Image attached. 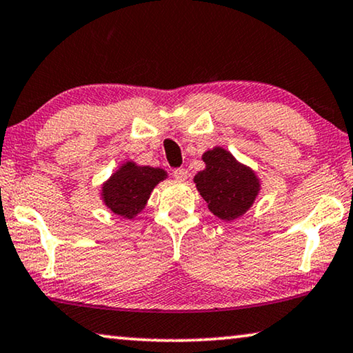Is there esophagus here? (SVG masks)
Returning <instances> with one entry per match:
<instances>
[{"instance_id": "esophagus-1", "label": "esophagus", "mask_w": 353, "mask_h": 353, "mask_svg": "<svg viewBox=\"0 0 353 353\" xmlns=\"http://www.w3.org/2000/svg\"><path fill=\"white\" fill-rule=\"evenodd\" d=\"M172 174H174V177L177 179V181H187L188 179V171L185 170V168H177V170H174V172H172Z\"/></svg>"}]
</instances>
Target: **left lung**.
I'll list each match as a JSON object with an SVG mask.
<instances>
[{
    "instance_id": "1",
    "label": "left lung",
    "mask_w": 353,
    "mask_h": 353,
    "mask_svg": "<svg viewBox=\"0 0 353 353\" xmlns=\"http://www.w3.org/2000/svg\"><path fill=\"white\" fill-rule=\"evenodd\" d=\"M201 159L206 166L193 177V182L208 209L225 222L243 217L260 194V177L220 145L204 152Z\"/></svg>"
}]
</instances>
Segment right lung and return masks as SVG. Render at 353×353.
Masks as SVG:
<instances>
[{
  "mask_svg": "<svg viewBox=\"0 0 353 353\" xmlns=\"http://www.w3.org/2000/svg\"><path fill=\"white\" fill-rule=\"evenodd\" d=\"M168 179L161 168L141 166L123 161L108 181L101 183V199L109 210L123 219H134L145 208L154 188Z\"/></svg>",
  "mask_w": 353,
  "mask_h": 353,
  "instance_id": "obj_1",
  "label": "right lung"
}]
</instances>
